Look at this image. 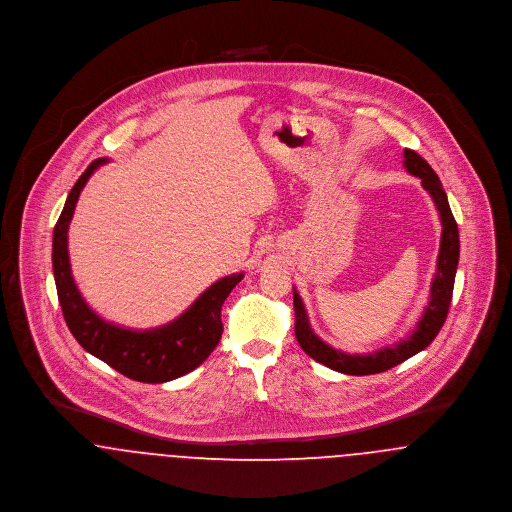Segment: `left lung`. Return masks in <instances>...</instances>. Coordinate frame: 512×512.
I'll return each mask as SVG.
<instances>
[{"label": "left lung", "mask_w": 512, "mask_h": 512, "mask_svg": "<svg viewBox=\"0 0 512 512\" xmlns=\"http://www.w3.org/2000/svg\"><path fill=\"white\" fill-rule=\"evenodd\" d=\"M404 169L418 176L422 180V186L426 192L432 196L438 212H440V222H442V239H440V253H438V269L434 275V281L430 286V302L416 324L414 332L406 340L398 341L395 345L383 347L373 353H343L340 349H334L326 341L320 340L308 322V314L304 308L302 298L294 290V334L304 353H308L314 361L340 371L345 375H373V373H383L398 363L406 361L408 357L416 355L418 351L426 349L438 332L442 330L450 302H452V292H454L455 271H457V261H459V231L455 224L454 214L448 204V196L442 188V182L434 169L416 153L410 149H404Z\"/></svg>", "instance_id": "obj_1"}]
</instances>
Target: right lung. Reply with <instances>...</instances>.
Instances as JSON below:
<instances>
[{"instance_id":"obj_1","label":"right lung","mask_w":512,"mask_h":512,"mask_svg":"<svg viewBox=\"0 0 512 512\" xmlns=\"http://www.w3.org/2000/svg\"><path fill=\"white\" fill-rule=\"evenodd\" d=\"M108 159H96L72 186L53 233V273L58 302L68 330L94 357L102 359L121 375L139 383H167L178 379L216 349L222 338V304L243 273L229 275L204 290L198 300L171 324L155 330H127L102 320L82 298L74 283L68 259V226L78 196L98 167Z\"/></svg>"}]
</instances>
